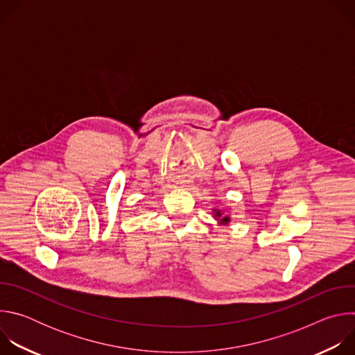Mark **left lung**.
Segmentation results:
<instances>
[{"label":"left lung","mask_w":355,"mask_h":355,"mask_svg":"<svg viewBox=\"0 0 355 355\" xmlns=\"http://www.w3.org/2000/svg\"><path fill=\"white\" fill-rule=\"evenodd\" d=\"M212 216H214V219L218 222L219 226H227V225L232 222L230 216L226 215L225 211H223V209H219V208H214V209H212Z\"/></svg>","instance_id":"obj_1"}]
</instances>
